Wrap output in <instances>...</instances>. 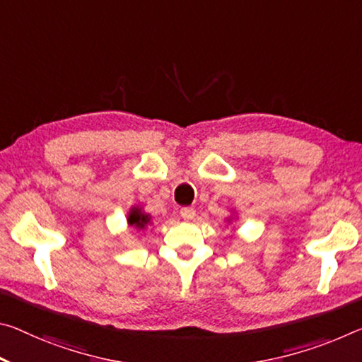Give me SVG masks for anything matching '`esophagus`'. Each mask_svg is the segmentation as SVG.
<instances>
[{
  "instance_id": "1",
  "label": "esophagus",
  "mask_w": 362,
  "mask_h": 362,
  "mask_svg": "<svg viewBox=\"0 0 362 362\" xmlns=\"http://www.w3.org/2000/svg\"><path fill=\"white\" fill-rule=\"evenodd\" d=\"M194 214H197V211H194L193 208H182L180 209V216L183 217L185 221H192Z\"/></svg>"
}]
</instances>
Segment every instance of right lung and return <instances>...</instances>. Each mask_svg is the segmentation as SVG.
Masks as SVG:
<instances>
[{
	"label": "right lung",
	"instance_id": "1",
	"mask_svg": "<svg viewBox=\"0 0 362 362\" xmlns=\"http://www.w3.org/2000/svg\"><path fill=\"white\" fill-rule=\"evenodd\" d=\"M150 222V216L148 214H143L140 209H132L130 216H129V223L132 227H136V228H143L146 226V223Z\"/></svg>",
	"mask_w": 362,
	"mask_h": 362
}]
</instances>
